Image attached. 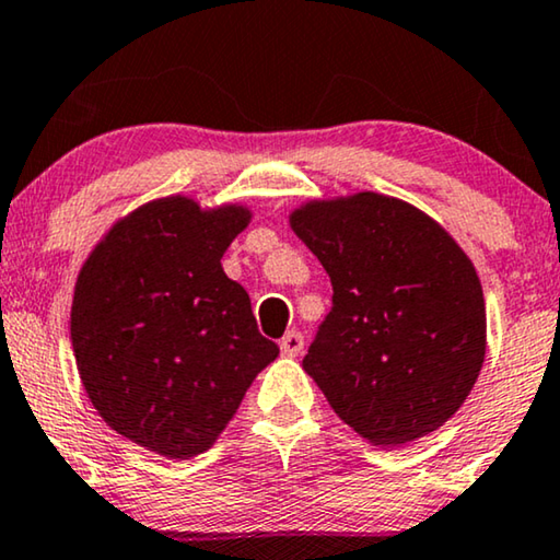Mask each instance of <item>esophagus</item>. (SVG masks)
<instances>
[{
  "label": "esophagus",
  "mask_w": 560,
  "mask_h": 560,
  "mask_svg": "<svg viewBox=\"0 0 560 560\" xmlns=\"http://www.w3.org/2000/svg\"><path fill=\"white\" fill-rule=\"evenodd\" d=\"M303 347H305V339H303L301 331H288L280 339V351L285 357H298L303 351Z\"/></svg>",
  "instance_id": "esophagus-1"
}]
</instances>
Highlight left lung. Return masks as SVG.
<instances>
[{
    "instance_id": "8db88e82",
    "label": "left lung",
    "mask_w": 560,
    "mask_h": 560,
    "mask_svg": "<svg viewBox=\"0 0 560 560\" xmlns=\"http://www.w3.org/2000/svg\"><path fill=\"white\" fill-rule=\"evenodd\" d=\"M290 226L331 278L303 370L336 416L382 448L441 428L485 362L471 259L416 206L370 190L305 203Z\"/></svg>"
}]
</instances>
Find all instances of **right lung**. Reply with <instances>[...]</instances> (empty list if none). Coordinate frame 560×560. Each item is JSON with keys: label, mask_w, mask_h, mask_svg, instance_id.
Wrapping results in <instances>:
<instances>
[{"label": "right lung", "mask_w": 560, "mask_h": 560, "mask_svg": "<svg viewBox=\"0 0 560 560\" xmlns=\"http://www.w3.org/2000/svg\"><path fill=\"white\" fill-rule=\"evenodd\" d=\"M249 217L244 206L203 211L186 196L144 203L109 229L75 280L83 389L106 425L160 456L211 448L280 354L221 267Z\"/></svg>", "instance_id": "1"}]
</instances>
